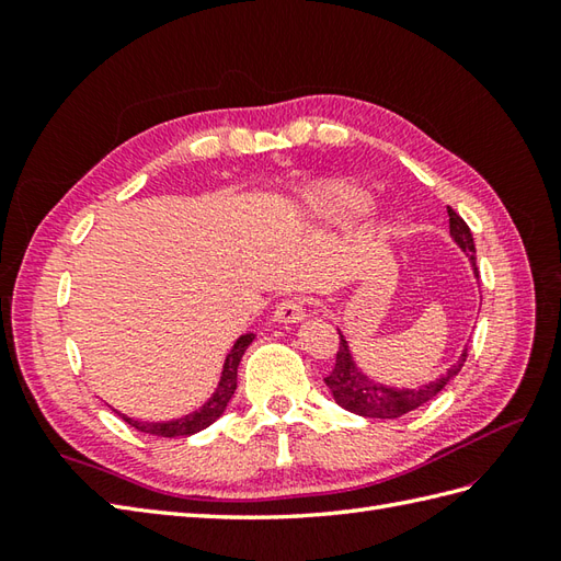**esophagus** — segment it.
I'll list each match as a JSON object with an SVG mask.
<instances>
[{"label": "esophagus", "instance_id": "34e87169", "mask_svg": "<svg viewBox=\"0 0 561 561\" xmlns=\"http://www.w3.org/2000/svg\"><path fill=\"white\" fill-rule=\"evenodd\" d=\"M306 318V308L301 301H282L277 308H274V320L284 325H294L301 323Z\"/></svg>", "mask_w": 561, "mask_h": 561}]
</instances>
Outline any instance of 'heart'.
<instances>
[{"label": "heart", "instance_id": "1", "mask_svg": "<svg viewBox=\"0 0 561 561\" xmlns=\"http://www.w3.org/2000/svg\"><path fill=\"white\" fill-rule=\"evenodd\" d=\"M371 207V195L362 185L347 181H325L304 190L299 197L301 217L318 226H347L354 224ZM390 221L378 219L376 231L380 236L390 233Z\"/></svg>", "mask_w": 561, "mask_h": 561}]
</instances>
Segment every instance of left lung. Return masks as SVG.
I'll return each instance as SVG.
<instances>
[{
    "label": "left lung",
    "mask_w": 561,
    "mask_h": 561,
    "mask_svg": "<svg viewBox=\"0 0 561 561\" xmlns=\"http://www.w3.org/2000/svg\"><path fill=\"white\" fill-rule=\"evenodd\" d=\"M448 217H450L453 243H456L462 250V255L470 260L474 279L480 282L478 257H474V241H472L470 226L465 224L450 207H448ZM337 332H340L337 362H335V368L330 371V376H325L323 380L330 390V396L335 398L340 408L359 414V416H371V420H396V416H402L416 408H422V404L434 400L438 392L458 376L465 359H468V344H465L460 356H458V362H453L450 368H446V374L436 376L434 380H428V383L414 386V388L378 383V380H374L359 364H356L350 342H347V337H344V332L340 328H337Z\"/></svg>",
    "instance_id": "obj_1"
}]
</instances>
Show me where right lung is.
I'll list each match as a JSON object with an SVG mask.
<instances>
[{"instance_id":"add662e5","label":"right lung","mask_w":561,"mask_h":561,"mask_svg":"<svg viewBox=\"0 0 561 561\" xmlns=\"http://www.w3.org/2000/svg\"><path fill=\"white\" fill-rule=\"evenodd\" d=\"M253 340H255L253 332H245V335H241L233 342V347L229 350V354H226V359H224L217 388H214L211 396L202 402L197 410L178 416V420H165V422H139V420H133V416H127L117 410H113V412L121 416V420H125L129 426H135V428H139V432L151 434V436L175 438V436H193V434L202 432V428H207L209 424L217 422L219 416L226 412V404L231 402L236 386H238V364H241L248 344Z\"/></svg>"}]
</instances>
